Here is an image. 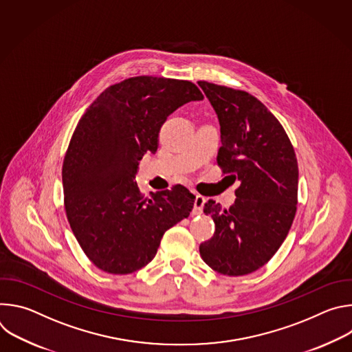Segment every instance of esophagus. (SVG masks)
I'll return each mask as SVG.
<instances>
[{"mask_svg":"<svg viewBox=\"0 0 352 352\" xmlns=\"http://www.w3.org/2000/svg\"><path fill=\"white\" fill-rule=\"evenodd\" d=\"M205 202H206V199H205L204 196H200V195H196V196H195V200H193V210H192V213H193L195 216L202 214Z\"/></svg>","mask_w":352,"mask_h":352,"instance_id":"obj_1","label":"esophagus"}]
</instances>
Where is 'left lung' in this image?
Listing matches in <instances>:
<instances>
[{
	"label": "left lung",
	"instance_id": "8db88e82",
	"mask_svg": "<svg viewBox=\"0 0 352 352\" xmlns=\"http://www.w3.org/2000/svg\"><path fill=\"white\" fill-rule=\"evenodd\" d=\"M197 85L220 122L217 163L241 182L228 209L212 199L205 204L216 231L199 252L221 274H249L273 258L291 228L298 196L295 152L278 120L256 97L205 80Z\"/></svg>",
	"mask_w": 352,
	"mask_h": 352
}]
</instances>
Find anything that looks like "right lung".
<instances>
[{
	"label": "right lung",
	"mask_w": 352,
	"mask_h": 352,
	"mask_svg": "<svg viewBox=\"0 0 352 352\" xmlns=\"http://www.w3.org/2000/svg\"><path fill=\"white\" fill-rule=\"evenodd\" d=\"M199 100L192 82L136 76L107 87L79 120L63 166L64 204L76 241L100 270L142 269L164 232L189 216L195 196L185 186L143 197L133 179L143 155L157 152L167 117Z\"/></svg>",
	"instance_id": "right-lung-1"
}]
</instances>
